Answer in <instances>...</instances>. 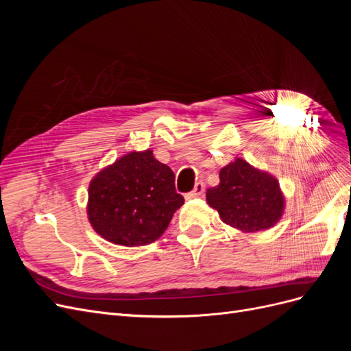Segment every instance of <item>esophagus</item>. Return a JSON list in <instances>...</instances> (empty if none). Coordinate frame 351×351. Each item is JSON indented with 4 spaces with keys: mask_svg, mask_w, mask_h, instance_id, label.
<instances>
[{
    "mask_svg": "<svg viewBox=\"0 0 351 351\" xmlns=\"http://www.w3.org/2000/svg\"><path fill=\"white\" fill-rule=\"evenodd\" d=\"M204 192H205V184L202 183V182H199V183H196V186H195V189L192 190V192H190V193H187V195H186V199H193V197H199V196L204 195Z\"/></svg>",
    "mask_w": 351,
    "mask_h": 351,
    "instance_id": "1",
    "label": "esophagus"
}]
</instances>
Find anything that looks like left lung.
<instances>
[{
    "mask_svg": "<svg viewBox=\"0 0 351 351\" xmlns=\"http://www.w3.org/2000/svg\"><path fill=\"white\" fill-rule=\"evenodd\" d=\"M206 200L226 224L243 232L274 227L285 205L278 180L241 158L221 169L219 184L206 190Z\"/></svg>",
    "mask_w": 351,
    "mask_h": 351,
    "instance_id": "8db88e82",
    "label": "left lung"
}]
</instances>
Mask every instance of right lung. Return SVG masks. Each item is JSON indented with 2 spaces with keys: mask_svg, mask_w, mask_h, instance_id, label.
I'll return each mask as SVG.
<instances>
[{
  "mask_svg": "<svg viewBox=\"0 0 351 351\" xmlns=\"http://www.w3.org/2000/svg\"><path fill=\"white\" fill-rule=\"evenodd\" d=\"M173 169L151 149L119 158L92 178L88 218L101 237L120 246H146L164 234L184 204Z\"/></svg>",
  "mask_w": 351,
  "mask_h": 351,
  "instance_id": "1",
  "label": "right lung"
}]
</instances>
